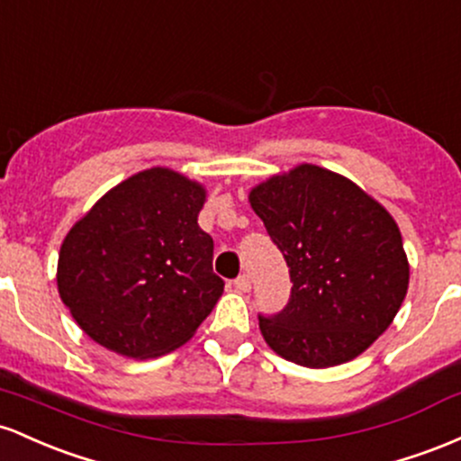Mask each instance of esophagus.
Returning a JSON list of instances; mask_svg holds the SVG:
<instances>
[{
	"label": "esophagus",
	"mask_w": 461,
	"mask_h": 461,
	"mask_svg": "<svg viewBox=\"0 0 461 461\" xmlns=\"http://www.w3.org/2000/svg\"><path fill=\"white\" fill-rule=\"evenodd\" d=\"M235 287L237 289H240V292H250V289H252V281H250V276H248V274H241V276L240 278H237V281H235Z\"/></svg>",
	"instance_id": "1"
}]
</instances>
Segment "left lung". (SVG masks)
Instances as JSON below:
<instances>
[{"label":"left lung","instance_id":"8db88e82","mask_svg":"<svg viewBox=\"0 0 461 461\" xmlns=\"http://www.w3.org/2000/svg\"><path fill=\"white\" fill-rule=\"evenodd\" d=\"M285 257L292 296L258 315L263 339L304 368L346 364L390 327L410 285L394 217L353 180L303 163L248 194Z\"/></svg>","mask_w":461,"mask_h":461}]
</instances>
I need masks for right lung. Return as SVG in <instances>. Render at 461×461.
<instances>
[{"instance_id":"add662e5","label":"right lung","mask_w":461,"mask_h":461,"mask_svg":"<svg viewBox=\"0 0 461 461\" xmlns=\"http://www.w3.org/2000/svg\"><path fill=\"white\" fill-rule=\"evenodd\" d=\"M206 189L149 167L106 191L59 252L60 300L104 348L152 359L189 342L224 292L198 226Z\"/></svg>"}]
</instances>
